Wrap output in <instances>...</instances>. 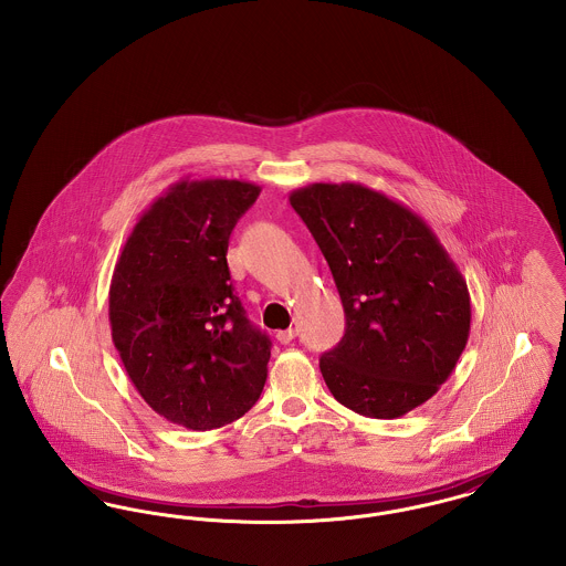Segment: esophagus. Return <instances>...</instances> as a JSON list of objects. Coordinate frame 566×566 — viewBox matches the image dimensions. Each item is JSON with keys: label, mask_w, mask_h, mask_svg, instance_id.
Segmentation results:
<instances>
[{"label": "esophagus", "mask_w": 566, "mask_h": 566, "mask_svg": "<svg viewBox=\"0 0 566 566\" xmlns=\"http://www.w3.org/2000/svg\"><path fill=\"white\" fill-rule=\"evenodd\" d=\"M295 335L297 332L291 327V329H282V332L275 333V337L282 342V344H289V342H293L295 339Z\"/></svg>", "instance_id": "1"}]
</instances>
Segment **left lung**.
<instances>
[{
  "instance_id": "1",
  "label": "left lung",
  "mask_w": 566,
  "mask_h": 566,
  "mask_svg": "<svg viewBox=\"0 0 566 566\" xmlns=\"http://www.w3.org/2000/svg\"><path fill=\"white\" fill-rule=\"evenodd\" d=\"M291 205L332 269L346 314L339 344L321 357L333 398L396 419L432 398L470 333V295L432 229L361 184H312Z\"/></svg>"
}]
</instances>
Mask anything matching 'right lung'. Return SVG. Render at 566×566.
I'll return each mask as SVG.
<instances>
[{"mask_svg": "<svg viewBox=\"0 0 566 566\" xmlns=\"http://www.w3.org/2000/svg\"><path fill=\"white\" fill-rule=\"evenodd\" d=\"M261 188L177 181L138 218L108 291L113 344L140 398L188 430H216L261 398L271 339L256 329L227 263L237 220Z\"/></svg>", "mask_w": 566, "mask_h": 566, "instance_id": "1", "label": "right lung"}]
</instances>
